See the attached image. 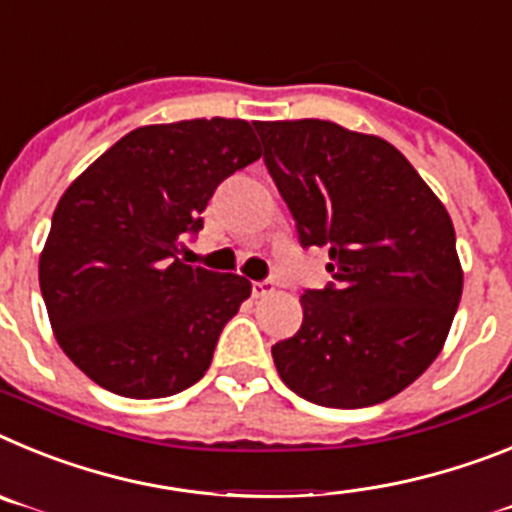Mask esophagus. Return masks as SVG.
<instances>
[{
    "instance_id": "34e87169",
    "label": "esophagus",
    "mask_w": 512,
    "mask_h": 512,
    "mask_svg": "<svg viewBox=\"0 0 512 512\" xmlns=\"http://www.w3.org/2000/svg\"><path fill=\"white\" fill-rule=\"evenodd\" d=\"M275 291V283L273 281H255L252 283V296H268V293Z\"/></svg>"
}]
</instances>
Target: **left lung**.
<instances>
[{"mask_svg":"<svg viewBox=\"0 0 512 512\" xmlns=\"http://www.w3.org/2000/svg\"><path fill=\"white\" fill-rule=\"evenodd\" d=\"M299 242L327 247L332 283L301 296L275 342L283 384L322 407L386 402L438 358L464 270L446 206L389 141L330 121H255Z\"/></svg>","mask_w":512,"mask_h":512,"instance_id":"8db88e82","label":"left lung"}]
</instances>
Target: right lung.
Here are the masks:
<instances>
[{"instance_id": "1", "label": "right lung", "mask_w": 512, "mask_h": 512, "mask_svg": "<svg viewBox=\"0 0 512 512\" xmlns=\"http://www.w3.org/2000/svg\"><path fill=\"white\" fill-rule=\"evenodd\" d=\"M262 157L239 118L141 126L71 182L38 278L61 350L102 389L172 397L208 371L224 324L250 299L237 273L177 257L219 182Z\"/></svg>"}]
</instances>
